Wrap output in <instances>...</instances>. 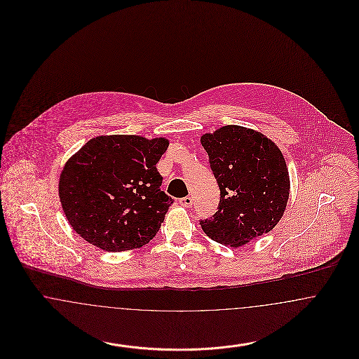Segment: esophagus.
<instances>
[{"label": "esophagus", "mask_w": 359, "mask_h": 359, "mask_svg": "<svg viewBox=\"0 0 359 359\" xmlns=\"http://www.w3.org/2000/svg\"><path fill=\"white\" fill-rule=\"evenodd\" d=\"M179 203L183 205V207H186V208H189V207L192 205V198H191V196H186V198H182V199L179 201Z\"/></svg>", "instance_id": "1"}]
</instances>
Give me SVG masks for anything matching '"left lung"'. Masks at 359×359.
<instances>
[{
	"instance_id": "obj_1",
	"label": "left lung",
	"mask_w": 359,
	"mask_h": 359,
	"mask_svg": "<svg viewBox=\"0 0 359 359\" xmlns=\"http://www.w3.org/2000/svg\"><path fill=\"white\" fill-rule=\"evenodd\" d=\"M201 142L221 189L218 211L201 221L207 237L239 248L269 233L290 198L285 158L271 138L239 125L205 133Z\"/></svg>"
}]
</instances>
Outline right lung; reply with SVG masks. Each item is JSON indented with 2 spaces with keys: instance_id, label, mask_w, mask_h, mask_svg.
I'll return each mask as SVG.
<instances>
[{
  "instance_id": "1",
  "label": "right lung",
  "mask_w": 359,
  "mask_h": 359,
  "mask_svg": "<svg viewBox=\"0 0 359 359\" xmlns=\"http://www.w3.org/2000/svg\"><path fill=\"white\" fill-rule=\"evenodd\" d=\"M168 138L98 136L66 161L59 199L71 227L106 252L141 248L154 238L173 203L156 164Z\"/></svg>"
}]
</instances>
